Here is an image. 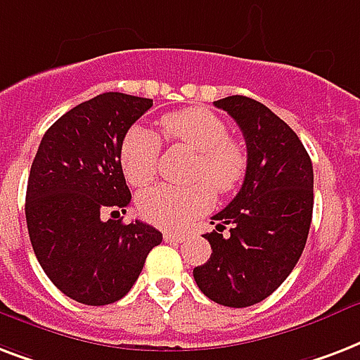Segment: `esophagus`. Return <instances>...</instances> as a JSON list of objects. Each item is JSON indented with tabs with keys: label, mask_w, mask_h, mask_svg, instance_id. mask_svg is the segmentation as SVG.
<instances>
[{
	"label": "esophagus",
	"mask_w": 360,
	"mask_h": 360,
	"mask_svg": "<svg viewBox=\"0 0 360 360\" xmlns=\"http://www.w3.org/2000/svg\"><path fill=\"white\" fill-rule=\"evenodd\" d=\"M186 234L183 232H164V240L169 241V243H181V241H185Z\"/></svg>",
	"instance_id": "34e87169"
}]
</instances>
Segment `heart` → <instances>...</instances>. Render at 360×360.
I'll return each mask as SVG.
<instances>
[{
  "label": "heart",
  "mask_w": 360,
  "mask_h": 360,
  "mask_svg": "<svg viewBox=\"0 0 360 360\" xmlns=\"http://www.w3.org/2000/svg\"><path fill=\"white\" fill-rule=\"evenodd\" d=\"M164 141L181 143L196 153L191 181L186 186L158 185L137 196V213L153 224L174 229L183 226L213 205V189L230 194L243 183L249 169V155L240 139L229 136V126L207 109L191 107L162 117ZM160 141L155 131L134 126L120 143V169L131 186L149 185L155 179ZM208 183L205 184V181ZM212 185L210 186L209 183Z\"/></svg>",
  "instance_id": "1"
}]
</instances>
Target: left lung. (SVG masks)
<instances>
[{
  "label": "left lung",
  "mask_w": 360,
  "mask_h": 360,
  "mask_svg": "<svg viewBox=\"0 0 360 360\" xmlns=\"http://www.w3.org/2000/svg\"><path fill=\"white\" fill-rule=\"evenodd\" d=\"M245 137L249 169L236 198L211 217V257L194 268L210 300L247 308L278 289L300 259L314 213V166L287 122L247 96L217 100ZM227 232L224 233V230Z\"/></svg>",
  "instance_id": "8db88e82"
}]
</instances>
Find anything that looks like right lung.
Listing matches in <instances>:
<instances>
[{"instance_id": "right-lung-1", "label": "right lung", "mask_w": 360, "mask_h": 360, "mask_svg": "<svg viewBox=\"0 0 360 360\" xmlns=\"http://www.w3.org/2000/svg\"><path fill=\"white\" fill-rule=\"evenodd\" d=\"M150 107L149 98L105 92L62 115L41 139L27 179V234L41 268L71 300H120L162 241L150 224L120 219L131 200L120 143Z\"/></svg>"}]
</instances>
